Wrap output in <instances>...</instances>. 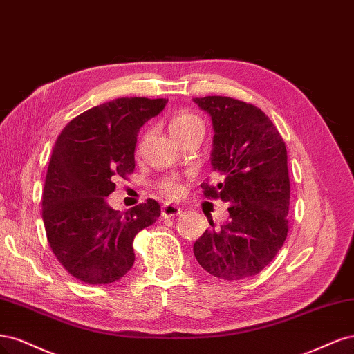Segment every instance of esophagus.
Wrapping results in <instances>:
<instances>
[{
	"mask_svg": "<svg viewBox=\"0 0 354 354\" xmlns=\"http://www.w3.org/2000/svg\"><path fill=\"white\" fill-rule=\"evenodd\" d=\"M182 213V209L175 206V204H163L162 207V216H165V218H172V216H178Z\"/></svg>",
	"mask_w": 354,
	"mask_h": 354,
	"instance_id": "34e87169",
	"label": "esophagus"
}]
</instances>
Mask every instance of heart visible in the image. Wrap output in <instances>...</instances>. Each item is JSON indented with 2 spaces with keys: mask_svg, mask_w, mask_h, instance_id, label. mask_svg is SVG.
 I'll use <instances>...</instances> for the list:
<instances>
[{
  "mask_svg": "<svg viewBox=\"0 0 354 354\" xmlns=\"http://www.w3.org/2000/svg\"><path fill=\"white\" fill-rule=\"evenodd\" d=\"M196 128L204 129L203 122L189 111H179L178 115H175L172 120H170V132H172L174 136L184 135ZM158 189L169 198H179L185 191V185L179 178L169 176L158 184Z\"/></svg>",
  "mask_w": 354,
  "mask_h": 354,
  "instance_id": "b5f03b06",
  "label": "heart"
}]
</instances>
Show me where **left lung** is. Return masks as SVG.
I'll use <instances>...</instances> for the list:
<instances>
[{
	"label": "left lung",
	"instance_id": "1",
	"mask_svg": "<svg viewBox=\"0 0 354 354\" xmlns=\"http://www.w3.org/2000/svg\"><path fill=\"white\" fill-rule=\"evenodd\" d=\"M194 102L212 118L210 160L222 178L214 187L204 182L203 192L231 203L230 219L219 230H206L194 243V256L219 279L250 278L270 263L288 234L287 148L275 124L253 104L221 95Z\"/></svg>",
	"mask_w": 354,
	"mask_h": 354
}]
</instances>
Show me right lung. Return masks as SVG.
I'll list each match as a JSON object with an SVG mask.
<instances>
[{
	"instance_id": "obj_1",
	"label": "right lung",
	"mask_w": 354,
	"mask_h": 354,
	"mask_svg": "<svg viewBox=\"0 0 354 354\" xmlns=\"http://www.w3.org/2000/svg\"><path fill=\"white\" fill-rule=\"evenodd\" d=\"M166 104V98H116L81 113L57 138L42 219L54 256L76 279L91 285L119 281L133 265L135 235L160 216L156 200L120 213L106 197L118 176L133 172L136 136Z\"/></svg>"
}]
</instances>
